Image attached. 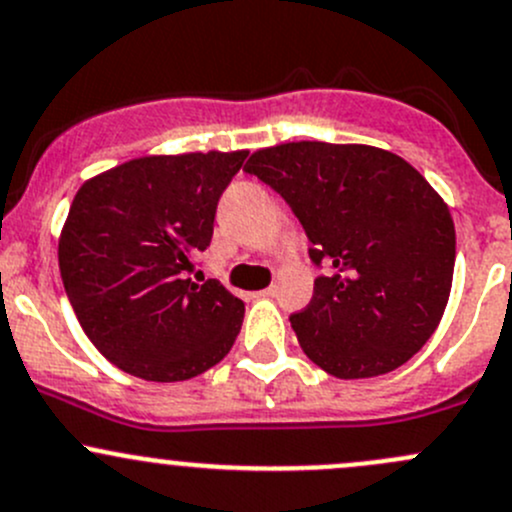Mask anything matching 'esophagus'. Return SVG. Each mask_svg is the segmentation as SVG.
Wrapping results in <instances>:
<instances>
[{
  "label": "esophagus",
  "mask_w": 512,
  "mask_h": 512,
  "mask_svg": "<svg viewBox=\"0 0 512 512\" xmlns=\"http://www.w3.org/2000/svg\"><path fill=\"white\" fill-rule=\"evenodd\" d=\"M273 295H276V286H268L263 291H258L256 298H273Z\"/></svg>",
  "instance_id": "34e87169"
}]
</instances>
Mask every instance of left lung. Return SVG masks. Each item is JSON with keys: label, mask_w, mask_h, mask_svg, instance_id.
Wrapping results in <instances>:
<instances>
[{"label": "left lung", "mask_w": 512, "mask_h": 512, "mask_svg": "<svg viewBox=\"0 0 512 512\" xmlns=\"http://www.w3.org/2000/svg\"><path fill=\"white\" fill-rule=\"evenodd\" d=\"M271 184L323 263L308 308L291 315L305 355L340 379L412 360L449 303L456 229L444 199L389 150L300 140L263 147L244 167Z\"/></svg>", "instance_id": "8db88e82"}]
</instances>
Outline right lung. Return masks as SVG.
I'll return each instance as SVG.
<instances>
[{
    "instance_id": "add662e5",
    "label": "right lung",
    "mask_w": 512,
    "mask_h": 512,
    "mask_svg": "<svg viewBox=\"0 0 512 512\" xmlns=\"http://www.w3.org/2000/svg\"><path fill=\"white\" fill-rule=\"evenodd\" d=\"M246 150L147 155L81 184L59 239L68 300L105 360L182 382L224 360L244 303L187 273L209 246L221 192Z\"/></svg>"
}]
</instances>
